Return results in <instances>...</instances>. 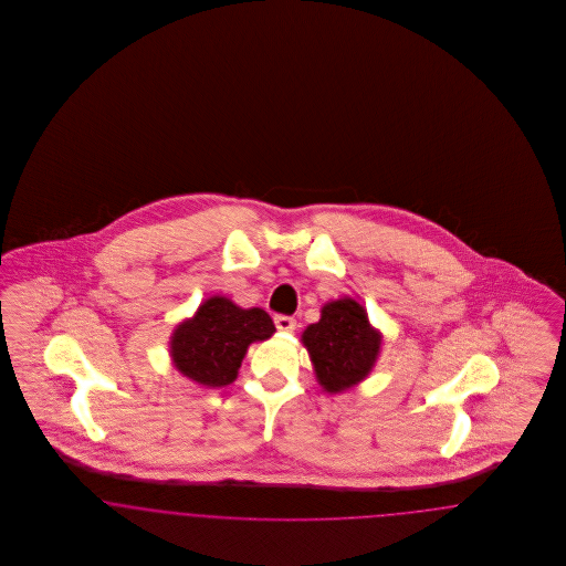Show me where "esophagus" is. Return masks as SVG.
I'll return each instance as SVG.
<instances>
[{"instance_id":"1","label":"esophagus","mask_w":566,"mask_h":566,"mask_svg":"<svg viewBox=\"0 0 566 566\" xmlns=\"http://www.w3.org/2000/svg\"><path fill=\"white\" fill-rule=\"evenodd\" d=\"M273 323L277 326V331H282V333H293L296 328L295 318H291V316H275Z\"/></svg>"}]
</instances>
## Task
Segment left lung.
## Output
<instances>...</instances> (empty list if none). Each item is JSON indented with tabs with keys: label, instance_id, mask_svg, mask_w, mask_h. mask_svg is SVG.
Segmentation results:
<instances>
[{
	"label": "left lung",
	"instance_id": "1",
	"mask_svg": "<svg viewBox=\"0 0 566 566\" xmlns=\"http://www.w3.org/2000/svg\"><path fill=\"white\" fill-rule=\"evenodd\" d=\"M384 335L369 323L367 310L352 296L324 303L321 321L301 333L316 381L339 395L367 379L376 367Z\"/></svg>",
	"mask_w": 566,
	"mask_h": 566
}]
</instances>
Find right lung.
Listing matches in <instances>:
<instances>
[{
    "label": "right lung",
    "mask_w": 566,
    "mask_h": 566,
    "mask_svg": "<svg viewBox=\"0 0 566 566\" xmlns=\"http://www.w3.org/2000/svg\"><path fill=\"white\" fill-rule=\"evenodd\" d=\"M275 333L270 314L261 307H240L229 296L206 298L197 312L176 324L169 337L174 367L190 381L222 388L238 379L250 344Z\"/></svg>",
    "instance_id": "obj_1"
}]
</instances>
